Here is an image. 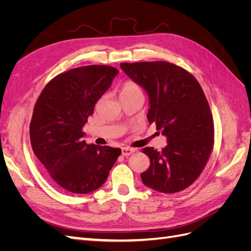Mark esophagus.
Masks as SVG:
<instances>
[{
	"label": "esophagus",
	"mask_w": 251,
	"mask_h": 251,
	"mask_svg": "<svg viewBox=\"0 0 251 251\" xmlns=\"http://www.w3.org/2000/svg\"><path fill=\"white\" fill-rule=\"evenodd\" d=\"M135 151L134 149H131V148H123L121 149V153H123L124 156H130L132 155Z\"/></svg>",
	"instance_id": "esophagus-1"
}]
</instances>
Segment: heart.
<instances>
[{
	"mask_svg": "<svg viewBox=\"0 0 251 251\" xmlns=\"http://www.w3.org/2000/svg\"><path fill=\"white\" fill-rule=\"evenodd\" d=\"M120 97L133 96V95H143V91L137 82L134 80L125 81L120 88Z\"/></svg>",
	"mask_w": 251,
	"mask_h": 251,
	"instance_id": "heart-1",
	"label": "heart"
}]
</instances>
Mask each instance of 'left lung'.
<instances>
[{"mask_svg":"<svg viewBox=\"0 0 251 251\" xmlns=\"http://www.w3.org/2000/svg\"><path fill=\"white\" fill-rule=\"evenodd\" d=\"M128 77L150 96L148 119L168 138L160 151L143 148L150 168L140 176L144 185L164 194L183 191L198 179L215 142L208 101L192 73L169 62L121 63Z\"/></svg>","mask_w":251,"mask_h":251,"instance_id":"1","label":"left lung"}]
</instances>
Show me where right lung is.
Here are the masks:
<instances>
[{"label":"right lung","instance_id":"1","mask_svg":"<svg viewBox=\"0 0 251 251\" xmlns=\"http://www.w3.org/2000/svg\"><path fill=\"white\" fill-rule=\"evenodd\" d=\"M116 68L91 65L53 77L37 98L30 142L53 182L64 191L88 194L100 188L121 154L120 149L87 144L82 126L104 94Z\"/></svg>","mask_w":251,"mask_h":251}]
</instances>
